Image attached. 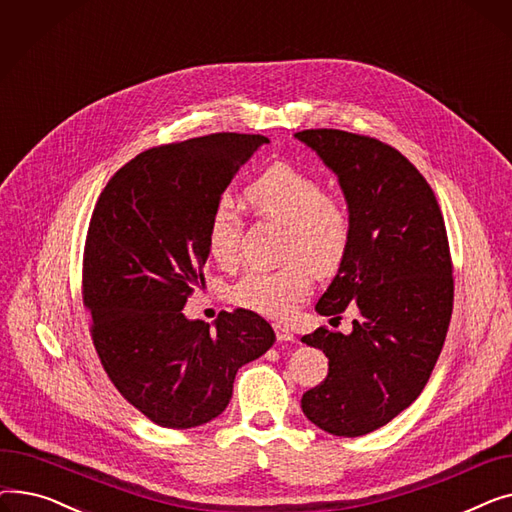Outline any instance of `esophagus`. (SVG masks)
Listing matches in <instances>:
<instances>
[{
  "label": "esophagus",
  "instance_id": "obj_1",
  "mask_svg": "<svg viewBox=\"0 0 512 512\" xmlns=\"http://www.w3.org/2000/svg\"><path fill=\"white\" fill-rule=\"evenodd\" d=\"M274 330H276L278 342H290V340H294V334H292V330H290L288 326H284V324H274Z\"/></svg>",
  "mask_w": 512,
  "mask_h": 512
}]
</instances>
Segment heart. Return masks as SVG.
Here are the masks:
<instances>
[{"instance_id": "1", "label": "heart", "mask_w": 512, "mask_h": 512, "mask_svg": "<svg viewBox=\"0 0 512 512\" xmlns=\"http://www.w3.org/2000/svg\"><path fill=\"white\" fill-rule=\"evenodd\" d=\"M245 199L255 211L288 228L284 257L290 261L278 270H249L232 286L230 299L242 309L284 319L311 294L313 270L328 274L340 265L351 238V218L344 203L326 195L317 178L282 161L247 186ZM240 240V213L222 199L207 220V253L222 267H232L240 255Z\"/></svg>"}]
</instances>
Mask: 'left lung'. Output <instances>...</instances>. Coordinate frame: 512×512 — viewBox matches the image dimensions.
Masks as SVG:
<instances>
[{"label": "left lung", "instance_id": "8db88e82", "mask_svg": "<svg viewBox=\"0 0 512 512\" xmlns=\"http://www.w3.org/2000/svg\"><path fill=\"white\" fill-rule=\"evenodd\" d=\"M294 137L338 176L351 218L338 274L315 311L359 313L351 334L303 336L330 369L301 407L324 432L357 438L405 411L440 357L454 301L446 226L432 186L394 147L334 128Z\"/></svg>", "mask_w": 512, "mask_h": 512}]
</instances>
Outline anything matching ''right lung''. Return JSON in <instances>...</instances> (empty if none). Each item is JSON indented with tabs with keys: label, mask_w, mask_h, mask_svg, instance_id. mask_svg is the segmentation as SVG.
<instances>
[{
	"label": "right lung",
	"mask_w": 512,
	"mask_h": 512,
	"mask_svg": "<svg viewBox=\"0 0 512 512\" xmlns=\"http://www.w3.org/2000/svg\"><path fill=\"white\" fill-rule=\"evenodd\" d=\"M270 143L215 132L161 145L122 166L93 209L83 255V303L107 378L147 419L188 429L218 417L236 371L276 342L247 309L215 330L182 313L205 286L207 220L240 166Z\"/></svg>",
	"instance_id": "add662e5"
}]
</instances>
